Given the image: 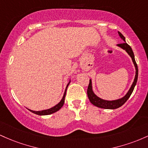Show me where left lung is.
Returning <instances> with one entry per match:
<instances>
[{
  "mask_svg": "<svg viewBox=\"0 0 148 148\" xmlns=\"http://www.w3.org/2000/svg\"><path fill=\"white\" fill-rule=\"evenodd\" d=\"M118 34L120 36L121 38L124 41L123 43H120L118 44L117 45L119 47H122V49H125L126 52L129 54V56L132 57L133 62H134V66L136 68V75H135V79H134V82H133L132 87H131L130 89L129 90V92L125 96H124L122 99H118V100L115 101H106L103 100V99H100L99 97H98L97 96L94 94V93L92 91V80L89 79V85H88L87 88V96L89 98V101L92 103L94 106H96V107L101 108H104V109H116L118 108L121 107L122 105H124L125 103V102L127 101L129 98L130 97V96L132 95L133 91H134V87H135L136 84L137 79H138V66L136 62L135 58H134V54L133 52V50L132 47L125 42V38L124 37V36L121 34L120 32H118Z\"/></svg>",
  "mask_w": 148,
  "mask_h": 148,
  "instance_id": "8db88e82",
  "label": "left lung"
}]
</instances>
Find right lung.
Wrapping results in <instances>:
<instances>
[{"instance_id": "add662e5", "label": "right lung", "mask_w": 148, "mask_h": 148, "mask_svg": "<svg viewBox=\"0 0 148 148\" xmlns=\"http://www.w3.org/2000/svg\"><path fill=\"white\" fill-rule=\"evenodd\" d=\"M69 83L68 84L67 87H66V88L65 92H64V96H63L62 99H61V101L57 104V105L54 106V107L52 108H49V109H47V110H41V111H34V110H29L31 111V112H32L33 113L38 114V115H47V114H52V113H54V112H56V111L60 110V109L61 108V107H62L64 104V100H65V96H66V89H67V87H68V86H69Z\"/></svg>"}]
</instances>
